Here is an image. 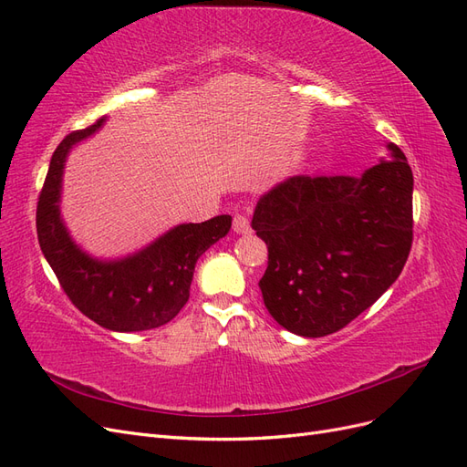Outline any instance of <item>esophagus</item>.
<instances>
[{
    "mask_svg": "<svg viewBox=\"0 0 467 467\" xmlns=\"http://www.w3.org/2000/svg\"><path fill=\"white\" fill-rule=\"evenodd\" d=\"M234 232H235V234H242V235L251 234V225H249L247 216L237 214V216L234 218Z\"/></svg>",
    "mask_w": 467,
    "mask_h": 467,
    "instance_id": "1",
    "label": "esophagus"
}]
</instances>
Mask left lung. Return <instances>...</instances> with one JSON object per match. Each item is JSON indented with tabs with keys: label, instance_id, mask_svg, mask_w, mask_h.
<instances>
[{
	"label": "left lung",
	"instance_id": "8db88e82",
	"mask_svg": "<svg viewBox=\"0 0 467 467\" xmlns=\"http://www.w3.org/2000/svg\"><path fill=\"white\" fill-rule=\"evenodd\" d=\"M386 150L360 177L296 175L257 201L251 228L268 247L259 288L290 333L343 329L401 275L413 242V171L398 146Z\"/></svg>",
	"mask_w": 467,
	"mask_h": 467
}]
</instances>
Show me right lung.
Segmentation results:
<instances>
[{"mask_svg": "<svg viewBox=\"0 0 467 467\" xmlns=\"http://www.w3.org/2000/svg\"><path fill=\"white\" fill-rule=\"evenodd\" d=\"M105 122L107 119H101L86 130L66 136L52 153L36 206L38 244L81 314L109 331H148L171 321L187 304L196 261L228 235L232 216L179 223L129 255H91L69 234L60 202L69 151L101 130Z\"/></svg>", "mask_w": 467, "mask_h": 467, "instance_id": "right-lung-1", "label": "right lung"}]
</instances>
